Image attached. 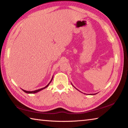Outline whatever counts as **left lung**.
Here are the masks:
<instances>
[{"instance_id":"1","label":"left lung","mask_w":128,"mask_h":128,"mask_svg":"<svg viewBox=\"0 0 128 128\" xmlns=\"http://www.w3.org/2000/svg\"><path fill=\"white\" fill-rule=\"evenodd\" d=\"M74 88H75V87H74ZM76 89H77V88H76ZM97 94V93H96V94H90V95H95V94Z\"/></svg>"}]
</instances>
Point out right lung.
I'll return each instance as SVG.
<instances>
[{
  "label": "right lung",
  "mask_w": 128,
  "mask_h": 128,
  "mask_svg": "<svg viewBox=\"0 0 128 128\" xmlns=\"http://www.w3.org/2000/svg\"><path fill=\"white\" fill-rule=\"evenodd\" d=\"M52 79H53V77H52V78L51 80L50 81V82H49V84H48V85H47V86H45V87H44V88H40V89L36 90H34V91H32V92H30V91H26V90H23V89H22V90L24 91V92H26V93H28V94H34V93H36V92H40V91L42 90H43V89H44V88H46L48 87V85H50V84L51 83V82L52 81Z\"/></svg>",
  "instance_id": "right-lung-1"
}]
</instances>
